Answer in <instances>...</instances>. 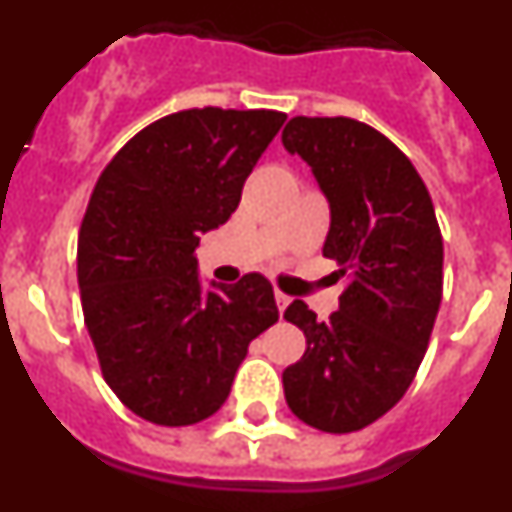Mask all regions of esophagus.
I'll return each instance as SVG.
<instances>
[{"label": "esophagus", "mask_w": 512, "mask_h": 512, "mask_svg": "<svg viewBox=\"0 0 512 512\" xmlns=\"http://www.w3.org/2000/svg\"><path fill=\"white\" fill-rule=\"evenodd\" d=\"M274 297H277L279 312H282V315H284V310H287V305H289V302H292V297L284 295V292H279V289H277V292H274Z\"/></svg>", "instance_id": "1"}]
</instances>
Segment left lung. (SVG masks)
Instances as JSON below:
<instances>
[{
    "mask_svg": "<svg viewBox=\"0 0 512 512\" xmlns=\"http://www.w3.org/2000/svg\"><path fill=\"white\" fill-rule=\"evenodd\" d=\"M282 143L328 200L323 256L351 271L328 323L302 300L284 312L307 338L284 397L318 431H361L400 402L428 348L443 289L436 210L410 158L366 122L292 117Z\"/></svg>",
    "mask_w": 512,
    "mask_h": 512,
    "instance_id": "1",
    "label": "left lung"
}]
</instances>
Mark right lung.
Listing matches in <instances>:
<instances>
[{
	"label": "right lung",
	"instance_id": "right-lung-1",
	"mask_svg": "<svg viewBox=\"0 0 512 512\" xmlns=\"http://www.w3.org/2000/svg\"><path fill=\"white\" fill-rule=\"evenodd\" d=\"M274 110H182L151 122L99 176L79 233L84 323L117 397L156 425L223 408L248 343L279 320L261 274L205 284L200 235L228 223L284 125Z\"/></svg>",
	"mask_w": 512,
	"mask_h": 512
}]
</instances>
